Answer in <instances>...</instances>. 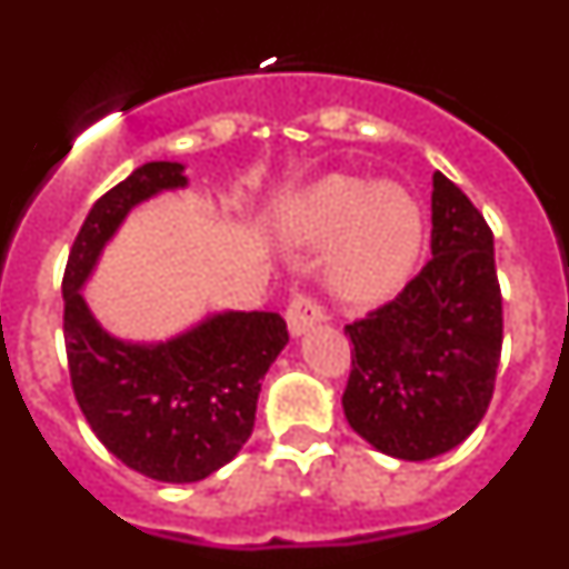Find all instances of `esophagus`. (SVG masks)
<instances>
[{"instance_id":"esophagus-1","label":"esophagus","mask_w":569,"mask_h":569,"mask_svg":"<svg viewBox=\"0 0 569 569\" xmlns=\"http://www.w3.org/2000/svg\"><path fill=\"white\" fill-rule=\"evenodd\" d=\"M321 321H328V310L313 296H296L288 305V328L293 336L308 333L310 328H316Z\"/></svg>"}]
</instances>
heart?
Returning a JSON list of instances; mask_svg holds the SVG:
<instances>
[{"label": "heart", "mask_w": 569, "mask_h": 569, "mask_svg": "<svg viewBox=\"0 0 569 569\" xmlns=\"http://www.w3.org/2000/svg\"><path fill=\"white\" fill-rule=\"evenodd\" d=\"M284 239L325 253V281L339 299L376 305L393 296L421 248V216L401 188L325 176L279 213Z\"/></svg>", "instance_id": "heart-1"}]
</instances>
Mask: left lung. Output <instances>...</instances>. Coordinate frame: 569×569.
<instances>
[{"instance_id":"1","label":"left lung","mask_w":569,"mask_h":569,"mask_svg":"<svg viewBox=\"0 0 569 569\" xmlns=\"http://www.w3.org/2000/svg\"><path fill=\"white\" fill-rule=\"evenodd\" d=\"M430 250L393 301L345 328L353 341L347 421L405 461L436 459L479 427L505 333L492 230L445 173H433Z\"/></svg>"}]
</instances>
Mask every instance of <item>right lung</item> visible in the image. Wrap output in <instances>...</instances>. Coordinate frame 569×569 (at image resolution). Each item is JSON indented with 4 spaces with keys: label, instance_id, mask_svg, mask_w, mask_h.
<instances>
[{
    "label": "right lung",
    "instance_id": "add662e5",
    "mask_svg": "<svg viewBox=\"0 0 569 569\" xmlns=\"http://www.w3.org/2000/svg\"><path fill=\"white\" fill-rule=\"evenodd\" d=\"M179 162H148L90 208L62 279L70 385L97 439L116 459L168 485L208 479L250 439L261 379L288 345L279 313H213L159 345L102 330L82 284L139 202L184 188Z\"/></svg>",
    "mask_w": 569,
    "mask_h": 569
}]
</instances>
